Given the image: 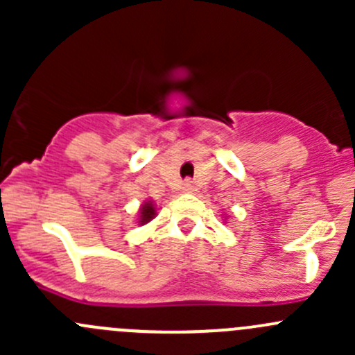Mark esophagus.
I'll list each match as a JSON object with an SVG mask.
<instances>
[{
  "mask_svg": "<svg viewBox=\"0 0 355 355\" xmlns=\"http://www.w3.org/2000/svg\"><path fill=\"white\" fill-rule=\"evenodd\" d=\"M182 191H184V192H192V191H194V184H192L191 180L184 182V185H182Z\"/></svg>",
  "mask_w": 355,
  "mask_h": 355,
  "instance_id": "esophagus-1",
  "label": "esophagus"
}]
</instances>
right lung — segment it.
Returning a JSON list of instances; mask_svg holds the SVG:
<instances>
[{
  "instance_id": "obj_1",
  "label": "right lung",
  "mask_w": 355,
  "mask_h": 355,
  "mask_svg": "<svg viewBox=\"0 0 355 355\" xmlns=\"http://www.w3.org/2000/svg\"><path fill=\"white\" fill-rule=\"evenodd\" d=\"M155 214H156L155 206H153L151 200H148V202L142 204V207H141V216H139V223H141V225L149 223V221L155 218Z\"/></svg>"
}]
</instances>
